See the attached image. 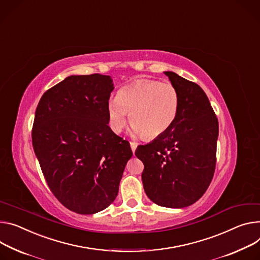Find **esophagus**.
Here are the masks:
<instances>
[{"label":"esophagus","mask_w":260,"mask_h":260,"mask_svg":"<svg viewBox=\"0 0 260 260\" xmlns=\"http://www.w3.org/2000/svg\"><path fill=\"white\" fill-rule=\"evenodd\" d=\"M131 144V148H132V150H133V152L135 153V151H136V148H137V146H138V144L136 143V142H131L129 143Z\"/></svg>","instance_id":"obj_1"}]
</instances>
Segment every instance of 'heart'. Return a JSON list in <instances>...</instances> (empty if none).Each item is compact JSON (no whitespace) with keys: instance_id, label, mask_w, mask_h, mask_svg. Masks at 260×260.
Returning a JSON list of instances; mask_svg holds the SVG:
<instances>
[{"instance_id":"obj_1","label":"heart","mask_w":260,"mask_h":260,"mask_svg":"<svg viewBox=\"0 0 260 260\" xmlns=\"http://www.w3.org/2000/svg\"><path fill=\"white\" fill-rule=\"evenodd\" d=\"M179 107V93L174 85L155 80H140L118 91L117 98L108 102L107 111L110 126L115 133L122 132L129 114L133 133L152 140L172 127Z\"/></svg>"}]
</instances>
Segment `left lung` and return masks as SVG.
<instances>
[{"label":"left lung","mask_w":260,"mask_h":260,"mask_svg":"<svg viewBox=\"0 0 260 260\" xmlns=\"http://www.w3.org/2000/svg\"><path fill=\"white\" fill-rule=\"evenodd\" d=\"M164 74L179 93L177 119L167 133L139 145L136 156L144 164L148 198L164 207L181 208L199 200L214 176L219 123L200 86L175 73Z\"/></svg>","instance_id":"8db88e82"}]
</instances>
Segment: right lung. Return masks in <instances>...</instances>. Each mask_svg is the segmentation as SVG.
Returning <instances> with one entry per match:
<instances>
[{
  "label": "right lung",
  "mask_w": 260,
  "mask_h": 260,
  "mask_svg": "<svg viewBox=\"0 0 260 260\" xmlns=\"http://www.w3.org/2000/svg\"><path fill=\"white\" fill-rule=\"evenodd\" d=\"M110 76H70L39 101L32 143L50 190L68 209L92 215L119 190L129 143L108 125Z\"/></svg>",
  "instance_id": "right-lung-1"
}]
</instances>
